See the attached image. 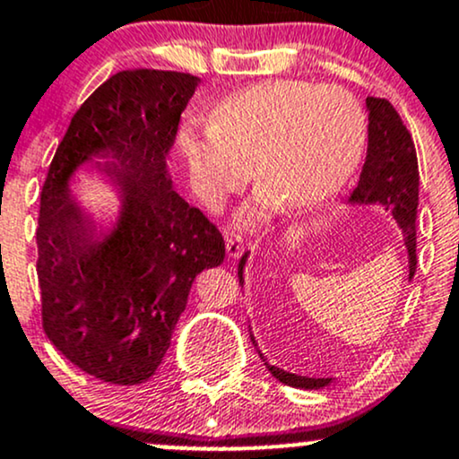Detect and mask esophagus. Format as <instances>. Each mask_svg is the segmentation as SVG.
<instances>
[{
	"label": "esophagus",
	"instance_id": "esophagus-1",
	"mask_svg": "<svg viewBox=\"0 0 459 459\" xmlns=\"http://www.w3.org/2000/svg\"><path fill=\"white\" fill-rule=\"evenodd\" d=\"M225 249H228L231 260H238L242 253H245V240L238 234H225Z\"/></svg>",
	"mask_w": 459,
	"mask_h": 459
}]
</instances>
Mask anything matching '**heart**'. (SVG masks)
Wrapping results in <instances>:
<instances>
[{
    "mask_svg": "<svg viewBox=\"0 0 459 459\" xmlns=\"http://www.w3.org/2000/svg\"><path fill=\"white\" fill-rule=\"evenodd\" d=\"M368 139V116L352 91L305 79L251 85L214 107L212 120L182 134L193 185L221 206L253 178L255 195L236 210V223L257 230L288 204L320 206L357 169Z\"/></svg>",
    "mask_w": 459,
    "mask_h": 459,
    "instance_id": "obj_1",
    "label": "heart"
}]
</instances>
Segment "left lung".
Instances as JSON below:
<instances>
[{
    "mask_svg": "<svg viewBox=\"0 0 459 459\" xmlns=\"http://www.w3.org/2000/svg\"><path fill=\"white\" fill-rule=\"evenodd\" d=\"M368 105V156L359 185L350 193L346 204L350 206H382L391 212L393 221L403 234V245L408 253V279L417 271V208H419V163L412 137L403 126L400 113L385 99L369 96ZM249 251L240 257L238 279L245 285V266ZM253 343L257 342L251 335ZM268 371L283 385L294 389H325L335 378H309V376L290 374V371L266 363L257 350Z\"/></svg>",
    "mask_w": 459,
    "mask_h": 459,
    "instance_id": "1",
    "label": "left lung"
}]
</instances>
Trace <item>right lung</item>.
Instances as JSON below:
<instances>
[{
    "mask_svg": "<svg viewBox=\"0 0 459 459\" xmlns=\"http://www.w3.org/2000/svg\"><path fill=\"white\" fill-rule=\"evenodd\" d=\"M199 83L171 70L113 74L74 113L42 186V326L70 363L109 385L154 374L195 277L225 257L221 231L178 195L167 169ZM90 164L121 197L109 229L72 191Z\"/></svg>",
    "mask_w": 459,
    "mask_h": 459,
    "instance_id": "1",
    "label": "right lung"
}]
</instances>
